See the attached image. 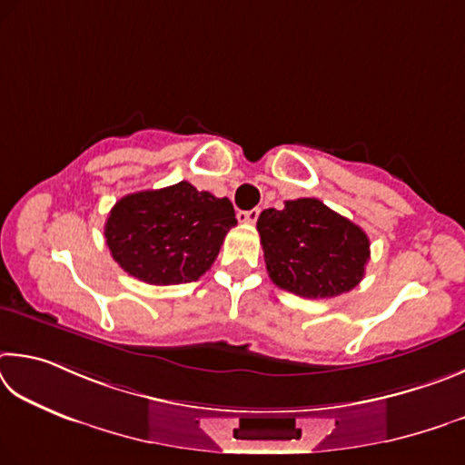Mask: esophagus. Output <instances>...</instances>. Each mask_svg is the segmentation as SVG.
<instances>
[{"label":"esophagus","instance_id":"esophagus-1","mask_svg":"<svg viewBox=\"0 0 465 465\" xmlns=\"http://www.w3.org/2000/svg\"><path fill=\"white\" fill-rule=\"evenodd\" d=\"M259 208H253V210H239L237 212V218H239V223H247V224H253L255 220L259 218Z\"/></svg>","mask_w":465,"mask_h":465}]
</instances>
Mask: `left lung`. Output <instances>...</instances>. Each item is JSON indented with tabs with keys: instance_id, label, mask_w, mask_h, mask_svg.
<instances>
[{
	"instance_id": "left-lung-1",
	"label": "left lung",
	"mask_w": 465,
	"mask_h": 465,
	"mask_svg": "<svg viewBox=\"0 0 465 465\" xmlns=\"http://www.w3.org/2000/svg\"><path fill=\"white\" fill-rule=\"evenodd\" d=\"M272 282L302 298H335L363 280L370 239L351 220L316 198L288 200L259 214Z\"/></svg>"
}]
</instances>
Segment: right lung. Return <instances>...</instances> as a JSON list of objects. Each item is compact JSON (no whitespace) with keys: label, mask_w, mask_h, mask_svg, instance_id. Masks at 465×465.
<instances>
[{"label":"right lung","mask_w":465,"mask_h":465,"mask_svg":"<svg viewBox=\"0 0 465 465\" xmlns=\"http://www.w3.org/2000/svg\"><path fill=\"white\" fill-rule=\"evenodd\" d=\"M234 224L231 200L179 182L124 195L110 210L104 234L126 273L151 286H173L210 270Z\"/></svg>","instance_id":"1"}]
</instances>
